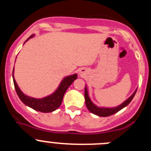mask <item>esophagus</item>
I'll use <instances>...</instances> for the list:
<instances>
[{"mask_svg":"<svg viewBox=\"0 0 151 151\" xmlns=\"http://www.w3.org/2000/svg\"><path fill=\"white\" fill-rule=\"evenodd\" d=\"M79 73H80V74H82V72H79Z\"/></svg>","mask_w":151,"mask_h":151,"instance_id":"esophagus-1","label":"esophagus"}]
</instances>
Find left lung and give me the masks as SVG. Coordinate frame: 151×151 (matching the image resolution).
Listing matches in <instances>:
<instances>
[{
  "mask_svg": "<svg viewBox=\"0 0 151 151\" xmlns=\"http://www.w3.org/2000/svg\"><path fill=\"white\" fill-rule=\"evenodd\" d=\"M137 91V89L134 91V92L132 94V96L128 98L126 101H124L122 104H121L120 105L116 106V107H112V108H108V107H99V106H96L94 104H93L91 101L90 97L88 96V92L87 87L85 86V104L86 106L88 109L89 111L91 113H94L95 115L98 116H102V117H106L109 116H111L113 114H115L116 113L119 112V110H121L122 109H123L125 106H127L129 103L132 101V100L133 99L134 96L135 95V93Z\"/></svg>",
  "mask_w": 151,
  "mask_h": 151,
  "instance_id": "8db88e82",
  "label": "left lung"
}]
</instances>
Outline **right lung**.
<instances>
[{
  "mask_svg": "<svg viewBox=\"0 0 151 151\" xmlns=\"http://www.w3.org/2000/svg\"><path fill=\"white\" fill-rule=\"evenodd\" d=\"M33 36H34V35H31L26 41L30 39L31 38H32ZM26 41H25V43H26ZM13 73H14V67H13V83H14V87H15L16 91H17V94L19 97V99L26 106L32 108L33 110H36V111L42 112V113H50V112H53L57 110L62 104L63 98L65 92L66 91L68 88L72 85V83L77 78V74H73L65 77L61 81L59 87L57 88V90L53 94L43 97V98L38 99V98L29 97V96L22 93V91L19 89V88L18 87V85L16 82V80L13 76Z\"/></svg>",
  "mask_w": 151,
  "mask_h": 151,
  "instance_id": "right-lung-1",
  "label": "right lung"
}]
</instances>
